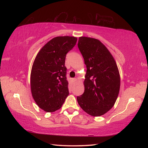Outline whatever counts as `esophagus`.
I'll list each match as a JSON object with an SVG mask.
<instances>
[{
  "label": "esophagus",
  "mask_w": 148,
  "mask_h": 148,
  "mask_svg": "<svg viewBox=\"0 0 148 148\" xmlns=\"http://www.w3.org/2000/svg\"><path fill=\"white\" fill-rule=\"evenodd\" d=\"M72 81H73L74 83H76L77 82V79H76V78H73V79H72Z\"/></svg>",
  "instance_id": "1"
}]
</instances>
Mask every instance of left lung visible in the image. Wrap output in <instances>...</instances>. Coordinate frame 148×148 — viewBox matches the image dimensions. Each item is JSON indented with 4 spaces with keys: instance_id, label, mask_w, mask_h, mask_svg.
Returning <instances> with one entry per match:
<instances>
[{
    "instance_id": "left-lung-1",
    "label": "left lung",
    "mask_w": 148,
    "mask_h": 148,
    "mask_svg": "<svg viewBox=\"0 0 148 148\" xmlns=\"http://www.w3.org/2000/svg\"><path fill=\"white\" fill-rule=\"evenodd\" d=\"M78 48L86 65L84 81V92L77 97L84 111L93 116L108 112L118 98L120 88V76L114 58L99 40L80 37Z\"/></svg>"
}]
</instances>
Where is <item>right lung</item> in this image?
<instances>
[{"mask_svg":"<svg viewBox=\"0 0 148 148\" xmlns=\"http://www.w3.org/2000/svg\"><path fill=\"white\" fill-rule=\"evenodd\" d=\"M77 37L58 36L47 42L37 53L30 74V88L37 105L48 112L61 108L69 95L65 60Z\"/></svg>","mask_w":148,"mask_h":148,"instance_id":"add662e5","label":"right lung"}]
</instances>
